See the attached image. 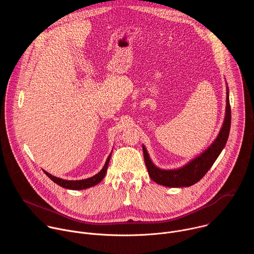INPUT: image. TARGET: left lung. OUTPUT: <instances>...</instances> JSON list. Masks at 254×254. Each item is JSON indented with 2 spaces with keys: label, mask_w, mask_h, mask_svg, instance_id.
Returning <instances> with one entry per match:
<instances>
[{
  "label": "left lung",
  "mask_w": 254,
  "mask_h": 254,
  "mask_svg": "<svg viewBox=\"0 0 254 254\" xmlns=\"http://www.w3.org/2000/svg\"><path fill=\"white\" fill-rule=\"evenodd\" d=\"M226 114L223 126L219 131L218 136L213 141L211 146L200 156L192 160L184 167L176 170H162L156 167L151 161L147 149L142 146L144 163H146L149 176L154 182L172 188L190 187L200 181L205 174L210 170L214 162L218 158L224 149L228 139L230 126H231V110L229 103L228 87L226 90Z\"/></svg>",
  "instance_id": "obj_1"
}]
</instances>
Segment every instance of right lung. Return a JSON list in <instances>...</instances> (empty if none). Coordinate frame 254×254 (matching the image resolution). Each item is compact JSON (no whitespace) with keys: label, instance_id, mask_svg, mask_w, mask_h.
I'll return each mask as SVG.
<instances>
[{"label":"right lung","instance_id":"1","mask_svg":"<svg viewBox=\"0 0 254 254\" xmlns=\"http://www.w3.org/2000/svg\"><path fill=\"white\" fill-rule=\"evenodd\" d=\"M111 156H112V154L108 156V158H107V160H106L102 170L98 174H96L93 177L88 178V179L76 180V181H68V180H63V179L54 177V176L50 175L49 173H47L45 171H44V173L53 181L54 183H56L57 185L65 188V189H70V190H83V189H87V188L95 186L99 182H101V180L105 176V173H106V170H107V167H108V163H110V160H111Z\"/></svg>","mask_w":254,"mask_h":254}]
</instances>
